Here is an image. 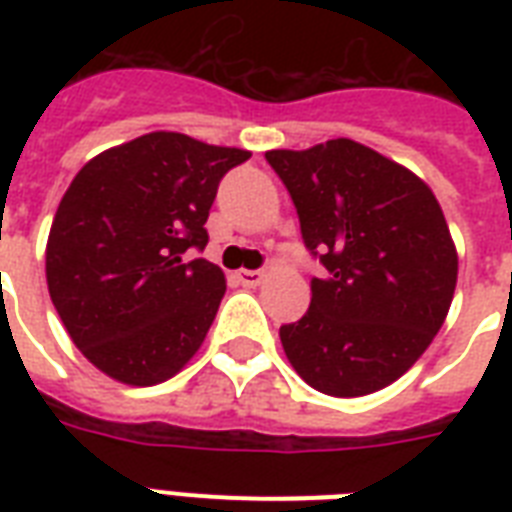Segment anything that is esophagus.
Returning a JSON list of instances; mask_svg holds the SVG:
<instances>
[{
    "instance_id": "esophagus-1",
    "label": "esophagus",
    "mask_w": 512,
    "mask_h": 512,
    "mask_svg": "<svg viewBox=\"0 0 512 512\" xmlns=\"http://www.w3.org/2000/svg\"><path fill=\"white\" fill-rule=\"evenodd\" d=\"M236 279L241 281V287H260L265 279L263 271H239L236 273Z\"/></svg>"
}]
</instances>
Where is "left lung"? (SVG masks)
Returning a JSON list of instances; mask_svg holds the SVG:
<instances>
[{"label":"left lung","instance_id":"1","mask_svg":"<svg viewBox=\"0 0 512 512\" xmlns=\"http://www.w3.org/2000/svg\"><path fill=\"white\" fill-rule=\"evenodd\" d=\"M265 159L327 271L311 279L308 313L279 329L289 364L327 396L385 388L433 342L457 287V252L436 196L348 138Z\"/></svg>","mask_w":512,"mask_h":512}]
</instances>
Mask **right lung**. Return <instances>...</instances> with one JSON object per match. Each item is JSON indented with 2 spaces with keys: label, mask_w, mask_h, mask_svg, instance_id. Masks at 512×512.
<instances>
[{
  "label": "right lung",
  "mask_w": 512,
  "mask_h": 512,
  "mask_svg": "<svg viewBox=\"0 0 512 512\" xmlns=\"http://www.w3.org/2000/svg\"><path fill=\"white\" fill-rule=\"evenodd\" d=\"M247 159L241 148L148 132L71 180L47 239V287L100 372L143 388L170 380L199 350L225 276L188 252H204L217 185Z\"/></svg>",
  "instance_id": "obj_1"
}]
</instances>
